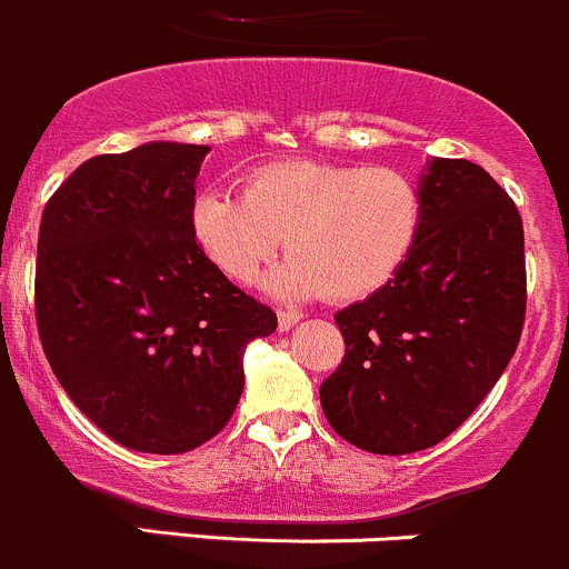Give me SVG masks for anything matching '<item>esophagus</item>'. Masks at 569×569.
<instances>
[{
    "instance_id": "34e87169",
    "label": "esophagus",
    "mask_w": 569,
    "mask_h": 569,
    "mask_svg": "<svg viewBox=\"0 0 569 569\" xmlns=\"http://www.w3.org/2000/svg\"><path fill=\"white\" fill-rule=\"evenodd\" d=\"M277 318H279V329L287 331V329H292V326H296L298 320H301V315L292 312V309H279Z\"/></svg>"
}]
</instances>
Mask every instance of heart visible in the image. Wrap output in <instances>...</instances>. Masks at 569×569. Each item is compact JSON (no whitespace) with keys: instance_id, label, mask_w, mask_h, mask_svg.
Listing matches in <instances>:
<instances>
[{"instance_id":"obj_1","label":"heart","mask_w":569,"mask_h":569,"mask_svg":"<svg viewBox=\"0 0 569 569\" xmlns=\"http://www.w3.org/2000/svg\"><path fill=\"white\" fill-rule=\"evenodd\" d=\"M420 223L423 199L407 173L318 160L254 168L243 193L207 188L190 210L196 243L238 284L254 282L284 240L290 257L266 279L284 301L381 290L412 254Z\"/></svg>"}]
</instances>
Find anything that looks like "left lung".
<instances>
[{
	"label": "left lung",
	"mask_w": 569,
	"mask_h": 569,
	"mask_svg": "<svg viewBox=\"0 0 569 569\" xmlns=\"http://www.w3.org/2000/svg\"><path fill=\"white\" fill-rule=\"evenodd\" d=\"M423 223L401 271L335 315L342 365L320 385L331 429L370 453L423 451L473 415L526 318L522 221L470 160L420 173Z\"/></svg>",
	"instance_id": "8db88e82"
}]
</instances>
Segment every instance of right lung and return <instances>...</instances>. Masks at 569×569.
I'll return each mask as SVG.
<instances>
[{"label":"right lung","instance_id":"right-lung-1","mask_svg":"<svg viewBox=\"0 0 569 569\" xmlns=\"http://www.w3.org/2000/svg\"><path fill=\"white\" fill-rule=\"evenodd\" d=\"M210 146L154 140L82 162L43 207L36 320L54 376L110 440L184 453L243 392V351L277 315L207 260L190 229Z\"/></svg>","mask_w":569,"mask_h":569}]
</instances>
